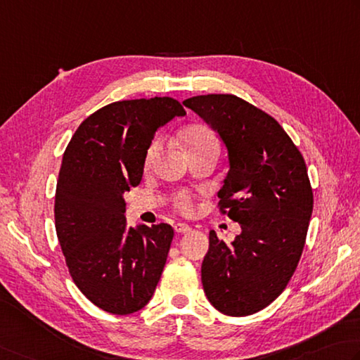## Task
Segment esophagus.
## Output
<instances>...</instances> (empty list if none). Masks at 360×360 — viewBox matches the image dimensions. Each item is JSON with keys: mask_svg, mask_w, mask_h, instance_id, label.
Listing matches in <instances>:
<instances>
[{"mask_svg": "<svg viewBox=\"0 0 360 360\" xmlns=\"http://www.w3.org/2000/svg\"><path fill=\"white\" fill-rule=\"evenodd\" d=\"M174 231L179 232V234H186V232L192 231V228H190L188 224H186V223H176L174 224Z\"/></svg>", "mask_w": 360, "mask_h": 360, "instance_id": "esophagus-1", "label": "esophagus"}]
</instances>
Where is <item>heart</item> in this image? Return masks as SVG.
<instances>
[{"instance_id":"obj_1","label":"heart","mask_w":360,"mask_h":360,"mask_svg":"<svg viewBox=\"0 0 360 360\" xmlns=\"http://www.w3.org/2000/svg\"><path fill=\"white\" fill-rule=\"evenodd\" d=\"M182 142H184L186 146V151L188 150H195V148H200L204 145H209V143H217V137L215 134L210 131L206 126H201V124H195V126H190L182 134ZM160 139L153 140L151 145L148 146L146 154H145V167H151L154 164V160H156L158 154L160 151ZM179 207L188 210L190 209V201L187 198V195H182L179 198Z\"/></svg>"}]
</instances>
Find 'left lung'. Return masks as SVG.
Wrapping results in <instances>:
<instances>
[{
  "label": "left lung",
  "mask_w": 360,
  "mask_h": 360,
  "mask_svg": "<svg viewBox=\"0 0 360 360\" xmlns=\"http://www.w3.org/2000/svg\"><path fill=\"white\" fill-rule=\"evenodd\" d=\"M228 150L220 206L242 232L226 245L209 232L201 265L207 300L217 311L245 316L276 300L297 270L314 209L307 168L276 120L236 95L188 98Z\"/></svg>",
  "instance_id": "obj_1"
}]
</instances>
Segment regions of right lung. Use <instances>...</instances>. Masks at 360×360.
<instances>
[{
	"mask_svg": "<svg viewBox=\"0 0 360 360\" xmlns=\"http://www.w3.org/2000/svg\"><path fill=\"white\" fill-rule=\"evenodd\" d=\"M184 115L168 96L112 103L84 120L63 153L56 232L75 284L109 314L145 307L165 266L173 228H128L124 193L142 181L154 134Z\"/></svg>",
	"mask_w": 360,
	"mask_h": 360,
	"instance_id": "1",
	"label": "right lung"
}]
</instances>
